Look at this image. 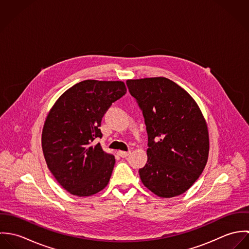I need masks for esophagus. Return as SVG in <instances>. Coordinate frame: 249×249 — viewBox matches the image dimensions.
Wrapping results in <instances>:
<instances>
[{
    "instance_id": "esophagus-1",
    "label": "esophagus",
    "mask_w": 249,
    "mask_h": 249,
    "mask_svg": "<svg viewBox=\"0 0 249 249\" xmlns=\"http://www.w3.org/2000/svg\"><path fill=\"white\" fill-rule=\"evenodd\" d=\"M118 154H119L121 157L124 158V157H126V156H128V155L130 154V151H123V150H120V151H118Z\"/></svg>"
}]
</instances>
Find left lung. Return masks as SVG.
Wrapping results in <instances>:
<instances>
[{"mask_svg":"<svg viewBox=\"0 0 249 249\" xmlns=\"http://www.w3.org/2000/svg\"><path fill=\"white\" fill-rule=\"evenodd\" d=\"M142 111L148 136L142 184L161 197L185 193L202 174L209 154L205 119L195 100L166 77L126 80Z\"/></svg>","mask_w":249,"mask_h":249,"instance_id":"8db88e82","label":"left lung"}]
</instances>
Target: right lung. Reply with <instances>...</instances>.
Instances as JSON below:
<instances>
[{
    "mask_svg": "<svg viewBox=\"0 0 249 249\" xmlns=\"http://www.w3.org/2000/svg\"><path fill=\"white\" fill-rule=\"evenodd\" d=\"M126 93L123 81L83 80L64 92L50 110L42 131L47 166L57 182L77 196L104 190L115 157L103 150L100 129L107 109Z\"/></svg>",
    "mask_w": 249,
    "mask_h": 249,
    "instance_id": "right-lung-1",
    "label": "right lung"
}]
</instances>
